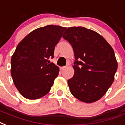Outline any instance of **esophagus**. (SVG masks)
I'll return each instance as SVG.
<instances>
[{
  "mask_svg": "<svg viewBox=\"0 0 125 125\" xmlns=\"http://www.w3.org/2000/svg\"><path fill=\"white\" fill-rule=\"evenodd\" d=\"M65 69H66V66H63V67H60V70H61V71H63V70H65Z\"/></svg>",
  "mask_w": 125,
  "mask_h": 125,
  "instance_id": "obj_1",
  "label": "esophagus"
}]
</instances>
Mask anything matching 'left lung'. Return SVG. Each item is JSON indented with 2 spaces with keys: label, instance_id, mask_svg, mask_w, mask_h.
<instances>
[{
  "label": "left lung",
  "instance_id": "left-lung-1",
  "mask_svg": "<svg viewBox=\"0 0 125 125\" xmlns=\"http://www.w3.org/2000/svg\"><path fill=\"white\" fill-rule=\"evenodd\" d=\"M63 34L75 58L74 75L67 81L70 91L82 102H95L114 81L118 66L114 50L101 35L86 28H68Z\"/></svg>",
  "mask_w": 125,
  "mask_h": 125
}]
</instances>
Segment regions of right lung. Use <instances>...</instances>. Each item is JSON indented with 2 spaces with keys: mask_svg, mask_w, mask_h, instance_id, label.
Segmentation results:
<instances>
[{
  "mask_svg": "<svg viewBox=\"0 0 125 125\" xmlns=\"http://www.w3.org/2000/svg\"><path fill=\"white\" fill-rule=\"evenodd\" d=\"M66 29L54 25L38 28L18 44L11 58V75L24 97L37 99L49 93L60 69L48 59Z\"/></svg>",
  "mask_w": 125,
  "mask_h": 125,
  "instance_id": "add662e5",
  "label": "right lung"
}]
</instances>
